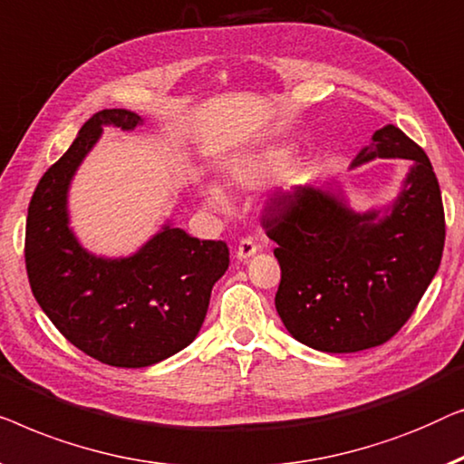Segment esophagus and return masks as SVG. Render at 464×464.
<instances>
[{"label":"esophagus","instance_id":"obj_1","mask_svg":"<svg viewBox=\"0 0 464 464\" xmlns=\"http://www.w3.org/2000/svg\"><path fill=\"white\" fill-rule=\"evenodd\" d=\"M256 252H258L256 241H254L252 237H244V239H239L237 252H235V256H237L239 260H247V258H252Z\"/></svg>","mask_w":464,"mask_h":464}]
</instances>
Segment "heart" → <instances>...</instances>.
<instances>
[{
  "mask_svg": "<svg viewBox=\"0 0 464 464\" xmlns=\"http://www.w3.org/2000/svg\"><path fill=\"white\" fill-rule=\"evenodd\" d=\"M290 151L282 147H266L258 149V151H250L239 155L229 161L227 166V176L235 187L239 188H256L265 185L266 180L277 176L282 169L290 164ZM206 204L214 208V210H225L227 208V193L218 185H206L204 187Z\"/></svg>",
  "mask_w": 464,
  "mask_h": 464,
  "instance_id": "b5f03b06",
  "label": "heart"
}]
</instances>
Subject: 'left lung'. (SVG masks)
<instances>
[{
  "mask_svg": "<svg viewBox=\"0 0 464 464\" xmlns=\"http://www.w3.org/2000/svg\"><path fill=\"white\" fill-rule=\"evenodd\" d=\"M376 158L410 161L401 191L384 212H355L332 188L298 185L279 195L263 218L282 266L279 317L298 343L324 353L387 343L441 263L446 218L427 153L389 123L351 168Z\"/></svg>",
  "mask_w": 464,
  "mask_h": 464,
  "instance_id": "obj_1",
  "label": "left lung"
}]
</instances>
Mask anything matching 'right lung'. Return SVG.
<instances>
[{"instance_id": "add662e5", "label": "right lung", "mask_w": 464, "mask_h": 464, "mask_svg": "<svg viewBox=\"0 0 464 464\" xmlns=\"http://www.w3.org/2000/svg\"><path fill=\"white\" fill-rule=\"evenodd\" d=\"M140 123L126 109L90 117L39 180L24 233V263L39 306L71 344L115 368H147L191 344L212 285L229 269L225 241H199L169 223L126 258L96 256L71 231V179L102 128Z\"/></svg>"}]
</instances>
